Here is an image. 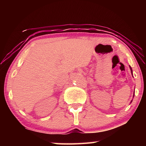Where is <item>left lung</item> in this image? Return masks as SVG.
Returning a JSON list of instances; mask_svg holds the SVG:
<instances>
[{
  "label": "left lung",
  "instance_id": "obj_1",
  "mask_svg": "<svg viewBox=\"0 0 146 146\" xmlns=\"http://www.w3.org/2000/svg\"><path fill=\"white\" fill-rule=\"evenodd\" d=\"M129 68H130V70H131V74H132V75H133V70H132L131 67L130 66H129ZM134 96H135V90H134V93H133V97H134ZM132 101H133V100L131 101V103L132 102Z\"/></svg>",
  "mask_w": 146,
  "mask_h": 146
}]
</instances>
